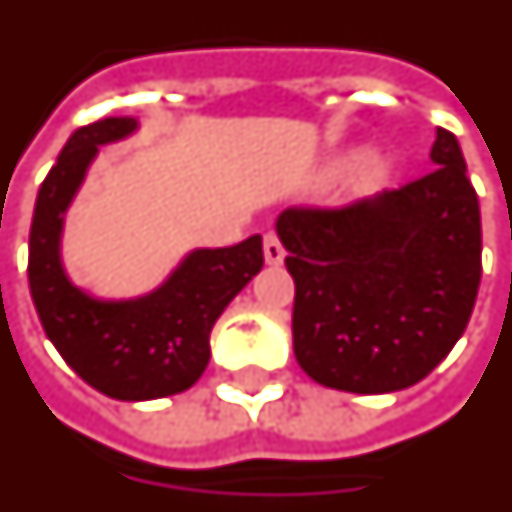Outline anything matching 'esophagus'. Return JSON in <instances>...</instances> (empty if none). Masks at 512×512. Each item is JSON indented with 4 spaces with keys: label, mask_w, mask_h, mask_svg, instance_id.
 Segmentation results:
<instances>
[{
    "label": "esophagus",
    "mask_w": 512,
    "mask_h": 512,
    "mask_svg": "<svg viewBox=\"0 0 512 512\" xmlns=\"http://www.w3.org/2000/svg\"><path fill=\"white\" fill-rule=\"evenodd\" d=\"M283 256H286V251H283L278 234H275V231L264 234V261H267V264H281Z\"/></svg>",
    "instance_id": "1"
}]
</instances>
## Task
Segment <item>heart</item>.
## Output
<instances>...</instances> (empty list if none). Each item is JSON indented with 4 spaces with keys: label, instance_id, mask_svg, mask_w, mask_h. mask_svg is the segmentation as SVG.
I'll use <instances>...</instances> for the list:
<instances>
[{
    "label": "heart",
    "instance_id": "heart-1",
    "mask_svg": "<svg viewBox=\"0 0 512 512\" xmlns=\"http://www.w3.org/2000/svg\"><path fill=\"white\" fill-rule=\"evenodd\" d=\"M354 160H357V155L354 152H349V155H343V158H338L333 163V171H343L352 166ZM387 174H390V163L384 158H368L360 166V185H363L365 190L376 188V185H382L384 179H387Z\"/></svg>",
    "mask_w": 512,
    "mask_h": 512
}]
</instances>
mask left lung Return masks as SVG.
<instances>
[{"mask_svg":"<svg viewBox=\"0 0 512 512\" xmlns=\"http://www.w3.org/2000/svg\"><path fill=\"white\" fill-rule=\"evenodd\" d=\"M436 169L341 210L278 215L294 278V357L313 382L376 395L412 387L464 335L480 286V204L458 138Z\"/></svg>","mask_w":512,"mask_h":512,"instance_id":"left-lung-1","label":"left lung"}]
</instances>
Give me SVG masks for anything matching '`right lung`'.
Instances as JSON below:
<instances>
[{
    "mask_svg": "<svg viewBox=\"0 0 512 512\" xmlns=\"http://www.w3.org/2000/svg\"><path fill=\"white\" fill-rule=\"evenodd\" d=\"M138 122L108 117L67 138L40 185L29 229V292L48 341L87 384L117 401H152L199 382L210 363L212 324L264 264L261 237L196 248L155 292L98 300L67 278L62 229L98 147L128 138Z\"/></svg>",
    "mask_w": 512,
    "mask_h": 512,
    "instance_id": "obj_1",
    "label": "right lung"
}]
</instances>
